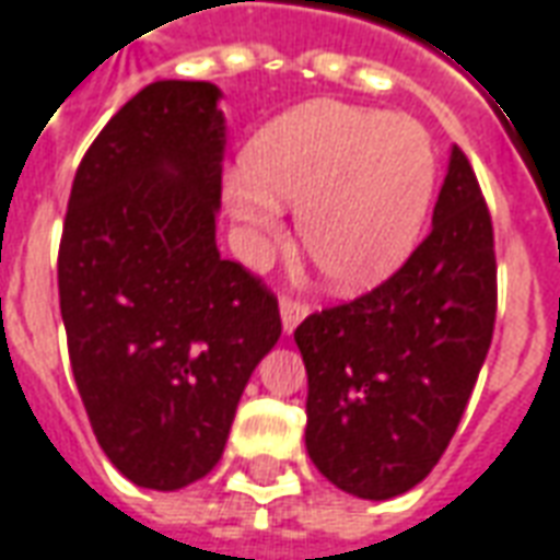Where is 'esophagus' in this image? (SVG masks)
<instances>
[{
  "label": "esophagus",
  "instance_id": "1",
  "mask_svg": "<svg viewBox=\"0 0 560 560\" xmlns=\"http://www.w3.org/2000/svg\"><path fill=\"white\" fill-rule=\"evenodd\" d=\"M279 312H281V327H284V332H293V329L300 327V320L308 315V305L300 303V300H291V296H281Z\"/></svg>",
  "mask_w": 560,
  "mask_h": 560
}]
</instances>
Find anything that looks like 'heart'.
Masks as SVG:
<instances>
[{"mask_svg": "<svg viewBox=\"0 0 560 560\" xmlns=\"http://www.w3.org/2000/svg\"><path fill=\"white\" fill-rule=\"evenodd\" d=\"M245 171L224 179L236 221L260 240L296 203V236L341 291L387 281L420 243L438 185L429 131L411 116L345 102H312L257 135Z\"/></svg>", "mask_w": 560, "mask_h": 560, "instance_id": "obj_1", "label": "heart"}]
</instances>
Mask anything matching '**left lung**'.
I'll return each instance as SVG.
<instances>
[{"instance_id":"8db88e82","label":"left lung","mask_w":560,"mask_h":560,"mask_svg":"<svg viewBox=\"0 0 560 560\" xmlns=\"http://www.w3.org/2000/svg\"><path fill=\"white\" fill-rule=\"evenodd\" d=\"M494 279L492 219L453 147L432 233L405 267L293 332L308 372L305 450L332 486L387 501L429 477L492 345Z\"/></svg>"}]
</instances>
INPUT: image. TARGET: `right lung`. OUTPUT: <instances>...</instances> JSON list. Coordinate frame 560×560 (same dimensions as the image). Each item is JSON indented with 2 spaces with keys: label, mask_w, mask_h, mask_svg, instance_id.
Instances as JSON below:
<instances>
[{
  "label": "right lung",
  "mask_w": 560,
  "mask_h": 560,
  "mask_svg": "<svg viewBox=\"0 0 560 560\" xmlns=\"http://www.w3.org/2000/svg\"><path fill=\"white\" fill-rule=\"evenodd\" d=\"M203 80H155L83 155L59 243L71 372L104 456L176 492L219 465L276 296L215 248L224 116Z\"/></svg>",
  "instance_id": "obj_1"
}]
</instances>
